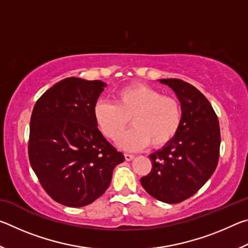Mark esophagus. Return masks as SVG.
I'll list each match as a JSON object with an SVG mask.
<instances>
[{"mask_svg": "<svg viewBox=\"0 0 248 248\" xmlns=\"http://www.w3.org/2000/svg\"><path fill=\"white\" fill-rule=\"evenodd\" d=\"M124 158H125V161H132V159L134 158V155L129 154V153H124Z\"/></svg>", "mask_w": 248, "mask_h": 248, "instance_id": "obj_1", "label": "esophagus"}]
</instances>
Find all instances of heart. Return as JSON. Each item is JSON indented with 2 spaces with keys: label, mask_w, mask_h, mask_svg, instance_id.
I'll return each mask as SVG.
<instances>
[{
  "label": "heart",
  "mask_w": 248,
  "mask_h": 248,
  "mask_svg": "<svg viewBox=\"0 0 248 248\" xmlns=\"http://www.w3.org/2000/svg\"><path fill=\"white\" fill-rule=\"evenodd\" d=\"M94 115L100 131L110 140H116L131 119L133 127L120 138L119 145L134 150L170 142L182 124L183 109L173 96L144 84H131L116 92L114 103L97 102Z\"/></svg>",
  "instance_id": "b5f03b06"
}]
</instances>
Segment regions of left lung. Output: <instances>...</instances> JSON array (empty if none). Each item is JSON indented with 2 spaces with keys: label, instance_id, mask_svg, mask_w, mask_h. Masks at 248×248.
Listing matches in <instances>:
<instances>
[{
  "label": "left lung",
  "instance_id": "left-lung-1",
  "mask_svg": "<svg viewBox=\"0 0 248 248\" xmlns=\"http://www.w3.org/2000/svg\"><path fill=\"white\" fill-rule=\"evenodd\" d=\"M158 81L177 95L183 119L173 139L150 155L152 170L141 185L155 199L178 203L195 195L216 170L220 125L211 104L195 86L178 78Z\"/></svg>",
  "mask_w": 248,
  "mask_h": 248
}]
</instances>
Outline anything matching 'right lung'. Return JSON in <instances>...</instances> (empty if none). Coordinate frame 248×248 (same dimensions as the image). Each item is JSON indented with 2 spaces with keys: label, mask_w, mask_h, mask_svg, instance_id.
Returning <instances> with one entry per match:
<instances>
[{
  "label": "right lung",
  "mask_w": 248,
  "mask_h": 248,
  "mask_svg": "<svg viewBox=\"0 0 248 248\" xmlns=\"http://www.w3.org/2000/svg\"><path fill=\"white\" fill-rule=\"evenodd\" d=\"M106 84L66 78L37 100L31 118L28 156L45 191L66 207L99 198L124 156L97 128L94 109Z\"/></svg>",
  "instance_id": "add662e5"
}]
</instances>
